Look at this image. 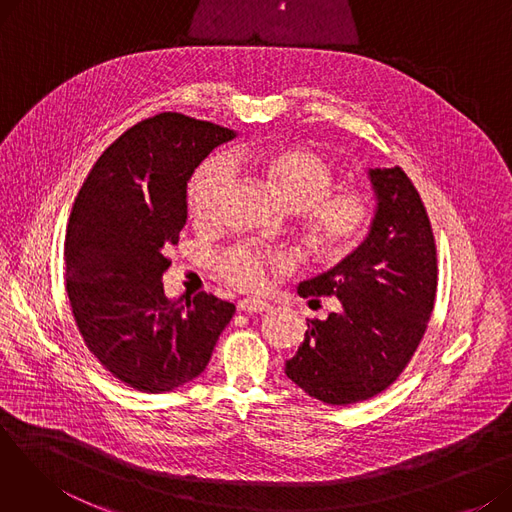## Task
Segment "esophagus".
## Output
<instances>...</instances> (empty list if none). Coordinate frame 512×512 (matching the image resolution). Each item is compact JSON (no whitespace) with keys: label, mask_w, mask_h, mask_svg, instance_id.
<instances>
[{"label":"esophagus","mask_w":512,"mask_h":512,"mask_svg":"<svg viewBox=\"0 0 512 512\" xmlns=\"http://www.w3.org/2000/svg\"><path fill=\"white\" fill-rule=\"evenodd\" d=\"M238 309L245 313H267L272 309V305L265 301H259V299H242V301H238Z\"/></svg>","instance_id":"34e87169"}]
</instances>
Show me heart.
Segmentation results:
<instances>
[{"label":"heart","instance_id":"heart-1","mask_svg":"<svg viewBox=\"0 0 512 512\" xmlns=\"http://www.w3.org/2000/svg\"><path fill=\"white\" fill-rule=\"evenodd\" d=\"M232 166L257 170L280 197L299 213L307 247L326 259H340L357 249L371 222V201L357 186H334L336 170L311 149H240L205 159L186 188V207L193 222L209 224L232 182ZM292 255L263 249L251 242L230 247L218 259V274L238 290H259L270 274L288 272Z\"/></svg>","mask_w":512,"mask_h":512}]
</instances>
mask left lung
I'll use <instances>...</instances> for the list:
<instances>
[{"instance_id":"1","label":"left lung","mask_w":512,"mask_h":512,"mask_svg":"<svg viewBox=\"0 0 512 512\" xmlns=\"http://www.w3.org/2000/svg\"><path fill=\"white\" fill-rule=\"evenodd\" d=\"M378 209L361 245L330 272L299 284L309 303L336 297L328 319H309L286 375L326 405L384 392L415 355L434 309L438 261L432 224L405 170H369Z\"/></svg>"}]
</instances>
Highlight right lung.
<instances>
[{
	"label": "right lung",
	"mask_w": 512,
	"mask_h": 512,
	"mask_svg": "<svg viewBox=\"0 0 512 512\" xmlns=\"http://www.w3.org/2000/svg\"><path fill=\"white\" fill-rule=\"evenodd\" d=\"M234 132L164 112L128 128L95 161L66 230V292L80 336L126 386L159 394L195 380L234 315L199 292L170 301L166 249L186 224V182Z\"/></svg>",
	"instance_id": "1"
}]
</instances>
